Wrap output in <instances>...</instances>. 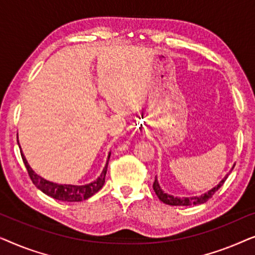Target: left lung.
<instances>
[{"mask_svg": "<svg viewBox=\"0 0 255 255\" xmlns=\"http://www.w3.org/2000/svg\"><path fill=\"white\" fill-rule=\"evenodd\" d=\"M228 179V175H226L224 179H223L221 182L217 187L212 188L211 190H209L208 193H205L203 195H201V196H194V197H184V198H180V197H174V196H170L168 194H165L163 191L161 190V188H160L159 183H158V180H154V183H153V189H154L156 196L159 197V200L163 202L165 204H168V205H184V207H187V205H196V204H203L205 202H208L210 198L212 197V195H214L216 191H217L219 188H221L223 184H224L225 180Z\"/></svg>", "mask_w": 255, "mask_h": 255, "instance_id": "8db88e82", "label": "left lung"}]
</instances>
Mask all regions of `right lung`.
I'll return each mask as SVG.
<instances>
[{"mask_svg": "<svg viewBox=\"0 0 255 255\" xmlns=\"http://www.w3.org/2000/svg\"><path fill=\"white\" fill-rule=\"evenodd\" d=\"M17 141H18V139H17ZM20 155H22L23 162L26 167L27 174H29L30 179L33 182L34 186H36L38 189L43 191L44 194H46L47 196H51L53 197L54 200L64 201V202H81V201L87 200V198L92 197L94 194H96L97 191L103 187L104 182H106L108 162H109V159H110V153H109L107 165L104 167L103 172L101 173V175L96 181H94V182L89 184H85V186H73V184L53 183L43 179V177L37 175V174L31 169V167L29 166V163H27L23 153H20Z\"/></svg>", "mask_w": 255, "mask_h": 255, "instance_id": "1", "label": "right lung"}]
</instances>
